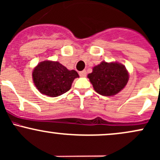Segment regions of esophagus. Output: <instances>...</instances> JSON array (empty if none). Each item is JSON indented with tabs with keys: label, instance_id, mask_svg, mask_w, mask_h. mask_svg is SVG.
I'll return each instance as SVG.
<instances>
[{
	"label": "esophagus",
	"instance_id": "34e87169",
	"mask_svg": "<svg viewBox=\"0 0 160 160\" xmlns=\"http://www.w3.org/2000/svg\"><path fill=\"white\" fill-rule=\"evenodd\" d=\"M79 74H80V77H85L87 76V71H80V73H79Z\"/></svg>",
	"mask_w": 160,
	"mask_h": 160
}]
</instances>
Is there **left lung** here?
I'll use <instances>...</instances> for the list:
<instances>
[{"label": "left lung", "mask_w": 160, "mask_h": 160, "mask_svg": "<svg viewBox=\"0 0 160 160\" xmlns=\"http://www.w3.org/2000/svg\"><path fill=\"white\" fill-rule=\"evenodd\" d=\"M87 77L96 92L105 96L118 93L127 85L129 73L125 66L118 62L102 61L93 67Z\"/></svg>", "instance_id": "left-lung-1"}]
</instances>
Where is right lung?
<instances>
[{"label": "right lung", "mask_w": 160, "mask_h": 160, "mask_svg": "<svg viewBox=\"0 0 160 160\" xmlns=\"http://www.w3.org/2000/svg\"><path fill=\"white\" fill-rule=\"evenodd\" d=\"M77 77L79 75L76 71H69L58 61H42L32 71L36 88L42 94L50 97H57L70 90Z\"/></svg>", "instance_id": "obj_1"}]
</instances>
